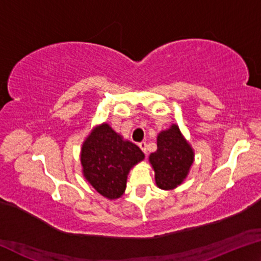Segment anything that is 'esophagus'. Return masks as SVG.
Wrapping results in <instances>:
<instances>
[{
	"instance_id": "obj_1",
	"label": "esophagus",
	"mask_w": 261,
	"mask_h": 261,
	"mask_svg": "<svg viewBox=\"0 0 261 261\" xmlns=\"http://www.w3.org/2000/svg\"><path fill=\"white\" fill-rule=\"evenodd\" d=\"M138 146L140 147L141 151H143L144 153H146V143H145V141H141V143H139Z\"/></svg>"
}]
</instances>
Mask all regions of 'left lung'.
<instances>
[{
  "label": "left lung",
  "instance_id": "left-lung-1",
  "mask_svg": "<svg viewBox=\"0 0 261 261\" xmlns=\"http://www.w3.org/2000/svg\"><path fill=\"white\" fill-rule=\"evenodd\" d=\"M156 140L158 149L149 155L155 183L162 190L175 189L187 178L194 152L176 124L161 131Z\"/></svg>",
  "mask_w": 261,
  "mask_h": 261
}]
</instances>
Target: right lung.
I'll use <instances>...</instances> for the list:
<instances>
[{"instance_id":"right-lung-1","label":"right lung","mask_w":261,"mask_h":261,"mask_svg":"<svg viewBox=\"0 0 261 261\" xmlns=\"http://www.w3.org/2000/svg\"><path fill=\"white\" fill-rule=\"evenodd\" d=\"M144 158L136 144L124 140L109 124L102 123L83 143V175L101 196L117 199L125 191L130 169Z\"/></svg>"}]
</instances>
